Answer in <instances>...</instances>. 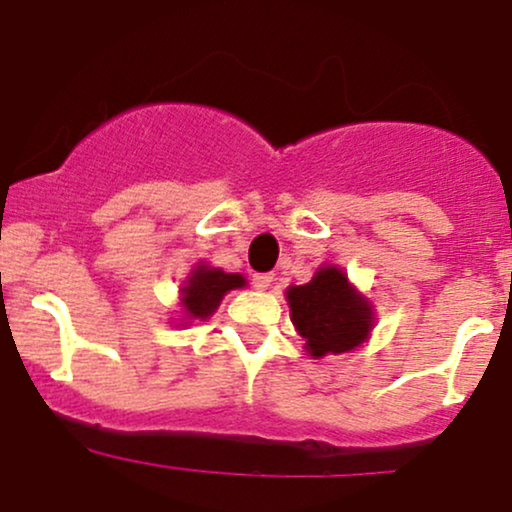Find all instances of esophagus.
Returning a JSON list of instances; mask_svg holds the SVG:
<instances>
[{
  "mask_svg": "<svg viewBox=\"0 0 512 512\" xmlns=\"http://www.w3.org/2000/svg\"><path fill=\"white\" fill-rule=\"evenodd\" d=\"M272 280H275V277H272L270 272H255V275H252V287L267 289L272 285Z\"/></svg>",
  "mask_w": 512,
  "mask_h": 512,
  "instance_id": "1",
  "label": "esophagus"
}]
</instances>
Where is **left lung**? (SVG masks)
Masks as SVG:
<instances>
[{
	"instance_id": "left-lung-1",
	"label": "left lung",
	"mask_w": 512,
	"mask_h": 512,
	"mask_svg": "<svg viewBox=\"0 0 512 512\" xmlns=\"http://www.w3.org/2000/svg\"><path fill=\"white\" fill-rule=\"evenodd\" d=\"M289 312L312 356L342 354L359 347L371 329V309L349 287L337 267H322L312 282L289 287Z\"/></svg>"
}]
</instances>
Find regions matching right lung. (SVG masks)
<instances>
[{"instance_id": "obj_1", "label": "right lung", "mask_w": 512, "mask_h": 512, "mask_svg": "<svg viewBox=\"0 0 512 512\" xmlns=\"http://www.w3.org/2000/svg\"><path fill=\"white\" fill-rule=\"evenodd\" d=\"M242 285H245L242 275H235V272L230 275V272L200 265L198 270L190 272L183 287V309L190 319H208L218 309L225 292Z\"/></svg>"}]
</instances>
